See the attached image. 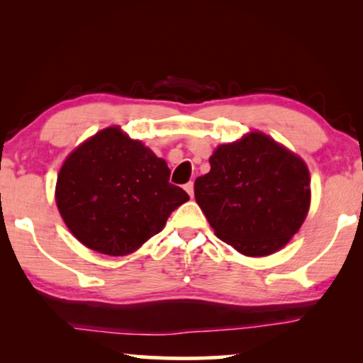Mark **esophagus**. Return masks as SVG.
<instances>
[{
  "mask_svg": "<svg viewBox=\"0 0 363 363\" xmlns=\"http://www.w3.org/2000/svg\"><path fill=\"white\" fill-rule=\"evenodd\" d=\"M185 190H186L188 195H190V196L193 198V193H195V191H193V182H188V183H186V185H185Z\"/></svg>",
  "mask_w": 363,
  "mask_h": 363,
  "instance_id": "1",
  "label": "esophagus"
}]
</instances>
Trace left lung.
<instances>
[{
    "instance_id": "left-lung-1",
    "label": "left lung",
    "mask_w": 363,
    "mask_h": 363,
    "mask_svg": "<svg viewBox=\"0 0 363 363\" xmlns=\"http://www.w3.org/2000/svg\"><path fill=\"white\" fill-rule=\"evenodd\" d=\"M195 180L215 235L245 256H267L299 231L311 206L306 162L261 132L220 145Z\"/></svg>"
}]
</instances>
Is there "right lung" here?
<instances>
[{"instance_id": "obj_1", "label": "right lung", "mask_w": 363, "mask_h": 363, "mask_svg": "<svg viewBox=\"0 0 363 363\" xmlns=\"http://www.w3.org/2000/svg\"><path fill=\"white\" fill-rule=\"evenodd\" d=\"M190 200L170 183V168L121 127L81 143L62 163L56 203L69 231L102 255L125 256L160 233Z\"/></svg>"}]
</instances>
